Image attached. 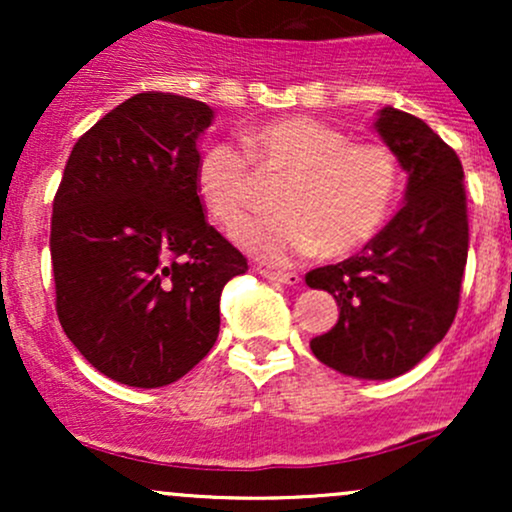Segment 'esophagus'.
<instances>
[{"label":"esophagus","mask_w":512,"mask_h":512,"mask_svg":"<svg viewBox=\"0 0 512 512\" xmlns=\"http://www.w3.org/2000/svg\"><path fill=\"white\" fill-rule=\"evenodd\" d=\"M264 279L269 281H279V284H286V286H298L301 284V276L296 272H272V269H257Z\"/></svg>","instance_id":"1"}]
</instances>
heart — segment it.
<instances>
[{
  "label": "heart",
  "instance_id": "b5f03b06",
  "mask_svg": "<svg viewBox=\"0 0 512 512\" xmlns=\"http://www.w3.org/2000/svg\"><path fill=\"white\" fill-rule=\"evenodd\" d=\"M245 154L233 142H211L195 168L202 207L233 228L250 207L255 173L286 175L272 216L245 221L238 245L269 264H289L320 250L346 257L383 228L397 202L399 163L385 144L349 142L342 129L313 117L269 120L245 134Z\"/></svg>",
  "mask_w": 512,
  "mask_h": 512
}]
</instances>
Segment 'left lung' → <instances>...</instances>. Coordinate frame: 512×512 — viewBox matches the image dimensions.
Returning <instances> with one entry per match:
<instances>
[{
	"label": "left lung",
	"mask_w": 512,
	"mask_h": 512,
	"mask_svg": "<svg viewBox=\"0 0 512 512\" xmlns=\"http://www.w3.org/2000/svg\"><path fill=\"white\" fill-rule=\"evenodd\" d=\"M380 139L407 173L402 209L361 255L305 274L332 293L339 320L310 342L317 361L358 380L407 373L450 330L460 303L469 226L455 151L419 117L383 108Z\"/></svg>",
	"instance_id": "left-lung-1"
}]
</instances>
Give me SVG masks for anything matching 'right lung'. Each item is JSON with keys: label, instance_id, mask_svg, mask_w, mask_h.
Segmentation results:
<instances>
[{"label": "right lung", "instance_id": "add662e5", "mask_svg": "<svg viewBox=\"0 0 512 512\" xmlns=\"http://www.w3.org/2000/svg\"><path fill=\"white\" fill-rule=\"evenodd\" d=\"M214 110L137 93L76 142L52 204L57 317L81 356L115 383L180 380L219 337L240 252L204 219L197 142Z\"/></svg>", "mask_w": 512, "mask_h": 512}]
</instances>
